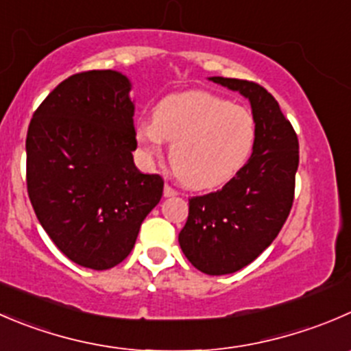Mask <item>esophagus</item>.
I'll list each match as a JSON object with an SVG mask.
<instances>
[{"instance_id": "1", "label": "esophagus", "mask_w": 351, "mask_h": 351, "mask_svg": "<svg viewBox=\"0 0 351 351\" xmlns=\"http://www.w3.org/2000/svg\"><path fill=\"white\" fill-rule=\"evenodd\" d=\"M162 193H165V197L178 195V192H176L175 189H171V186H169V185H165V190H162Z\"/></svg>"}]
</instances>
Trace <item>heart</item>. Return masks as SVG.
<instances>
[{
  "label": "heart",
  "instance_id": "1",
  "mask_svg": "<svg viewBox=\"0 0 351 351\" xmlns=\"http://www.w3.org/2000/svg\"><path fill=\"white\" fill-rule=\"evenodd\" d=\"M149 161L159 159L165 142L176 178L197 190L230 182L248 161L255 142V120L243 106L202 90L171 94L159 101L152 121L135 132Z\"/></svg>",
  "mask_w": 351,
  "mask_h": 351
}]
</instances>
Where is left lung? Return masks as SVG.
<instances>
[{"mask_svg":"<svg viewBox=\"0 0 351 351\" xmlns=\"http://www.w3.org/2000/svg\"><path fill=\"white\" fill-rule=\"evenodd\" d=\"M209 80L248 99L255 120L250 159L221 190L190 199L189 219L178 234L193 267L221 276L248 266L283 228L293 204L298 138L264 87L238 78Z\"/></svg>","mask_w":351,"mask_h":351,"instance_id":"left-lung-1","label":"left lung"}]
</instances>
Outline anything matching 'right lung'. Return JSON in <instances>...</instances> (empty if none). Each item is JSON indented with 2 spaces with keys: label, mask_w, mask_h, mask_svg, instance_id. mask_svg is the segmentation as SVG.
<instances>
[{
  "label": "right lung",
  "mask_w": 351,
  "mask_h": 351,
  "mask_svg": "<svg viewBox=\"0 0 351 351\" xmlns=\"http://www.w3.org/2000/svg\"><path fill=\"white\" fill-rule=\"evenodd\" d=\"M132 82L117 70L68 77L27 132V190L51 240L82 267L104 271L134 248L162 178L137 169Z\"/></svg>",
  "instance_id": "obj_1"
}]
</instances>
